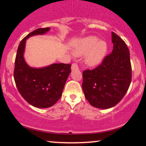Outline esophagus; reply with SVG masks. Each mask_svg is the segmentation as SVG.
I'll use <instances>...</instances> for the list:
<instances>
[{
  "instance_id": "obj_1",
  "label": "esophagus",
  "mask_w": 146,
  "mask_h": 146,
  "mask_svg": "<svg viewBox=\"0 0 146 146\" xmlns=\"http://www.w3.org/2000/svg\"><path fill=\"white\" fill-rule=\"evenodd\" d=\"M78 66L76 63H73L71 66V70L72 71H74V70H78Z\"/></svg>"
}]
</instances>
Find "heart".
<instances>
[{"instance_id": "obj_1", "label": "heart", "mask_w": 146, "mask_h": 146, "mask_svg": "<svg viewBox=\"0 0 146 146\" xmlns=\"http://www.w3.org/2000/svg\"><path fill=\"white\" fill-rule=\"evenodd\" d=\"M108 51V44L104 40H99L95 36H88L80 40L75 48V54L86 56V62L89 66H96L102 62Z\"/></svg>"}]
</instances>
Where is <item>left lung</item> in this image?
Instances as JSON below:
<instances>
[{"label": "left lung", "mask_w": 146, "mask_h": 146, "mask_svg": "<svg viewBox=\"0 0 146 146\" xmlns=\"http://www.w3.org/2000/svg\"><path fill=\"white\" fill-rule=\"evenodd\" d=\"M113 49L100 66L83 72L82 89L90 104L101 109L115 106L128 91L132 79L130 52L125 42L112 32Z\"/></svg>", "instance_id": "8db88e82"}]
</instances>
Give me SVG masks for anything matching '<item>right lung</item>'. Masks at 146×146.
I'll return each instance as SVG.
<instances>
[{"label":"right lung","instance_id":"obj_1","mask_svg":"<svg viewBox=\"0 0 146 146\" xmlns=\"http://www.w3.org/2000/svg\"><path fill=\"white\" fill-rule=\"evenodd\" d=\"M49 27L40 28L30 33L18 46L14 78L20 94L36 108L51 107L61 98L63 88L71 73V64H51L41 68L31 67L24 58L26 40L30 37L44 35Z\"/></svg>","mask_w":146,"mask_h":146}]
</instances>
